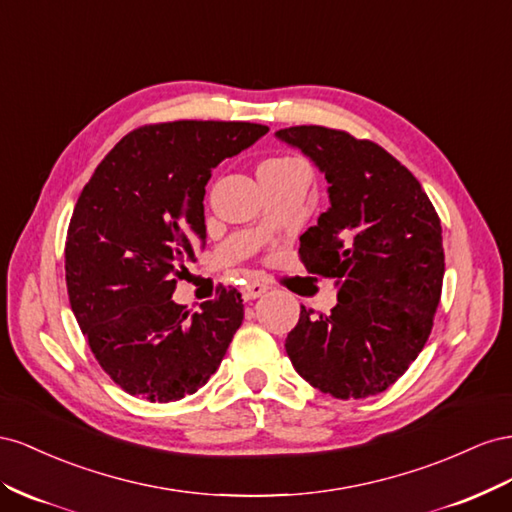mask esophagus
<instances>
[{"label":"esophagus","instance_id":"1","mask_svg":"<svg viewBox=\"0 0 512 512\" xmlns=\"http://www.w3.org/2000/svg\"><path fill=\"white\" fill-rule=\"evenodd\" d=\"M268 291V285L261 283V281H248L244 287H242V298L248 302V300H255L259 296H264Z\"/></svg>","mask_w":512,"mask_h":512}]
</instances>
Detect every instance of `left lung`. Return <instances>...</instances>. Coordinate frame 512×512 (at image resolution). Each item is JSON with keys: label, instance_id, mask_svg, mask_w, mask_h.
<instances>
[{"label": "left lung", "instance_id": "8db88e82", "mask_svg": "<svg viewBox=\"0 0 512 512\" xmlns=\"http://www.w3.org/2000/svg\"><path fill=\"white\" fill-rule=\"evenodd\" d=\"M326 175L330 208L300 238L311 272L334 279L337 306H302L285 349L294 369L337 399L386 390L425 347L442 296V225L420 182L373 141L343 130L274 133Z\"/></svg>", "mask_w": 512, "mask_h": 512}]
</instances>
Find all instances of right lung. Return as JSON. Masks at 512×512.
I'll list each match as a JSON object with an SVG mask.
<instances>
[{"label":"right lung","mask_w":512,"mask_h":512,"mask_svg":"<svg viewBox=\"0 0 512 512\" xmlns=\"http://www.w3.org/2000/svg\"><path fill=\"white\" fill-rule=\"evenodd\" d=\"M268 130L197 120L143 126L81 191L66 238L68 298L100 367L128 394L178 401L221 364L244 317L240 291L223 289L195 315L171 296L206 244L212 169Z\"/></svg>","instance_id":"1"}]
</instances>
